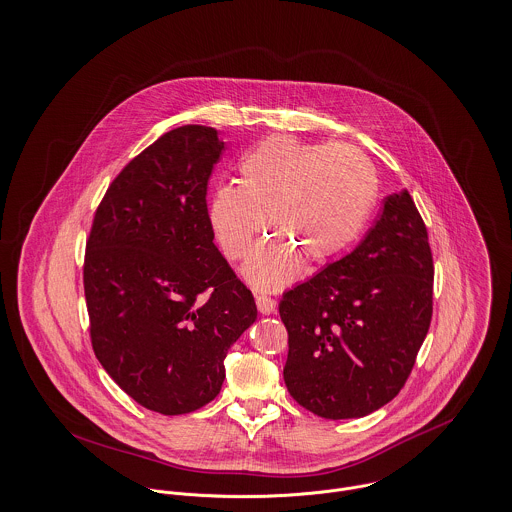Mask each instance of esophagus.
<instances>
[{
    "instance_id": "esophagus-1",
    "label": "esophagus",
    "mask_w": 512,
    "mask_h": 512,
    "mask_svg": "<svg viewBox=\"0 0 512 512\" xmlns=\"http://www.w3.org/2000/svg\"><path fill=\"white\" fill-rule=\"evenodd\" d=\"M255 304L261 314H273L277 310V300L267 294H255Z\"/></svg>"
}]
</instances>
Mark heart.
Masks as SVG:
<instances>
[{
    "mask_svg": "<svg viewBox=\"0 0 512 512\" xmlns=\"http://www.w3.org/2000/svg\"><path fill=\"white\" fill-rule=\"evenodd\" d=\"M237 184L218 186L208 222L224 255L245 257L265 216L275 235L245 263L259 290H279L300 273V261L320 265L359 235L377 200V172L355 147L302 143L275 135L239 161Z\"/></svg>",
    "mask_w": 512,
    "mask_h": 512,
    "instance_id": "heart-1",
    "label": "heart"
}]
</instances>
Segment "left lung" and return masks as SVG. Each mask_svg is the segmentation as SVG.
<instances>
[{"label": "left lung", "instance_id": "left-lung-1", "mask_svg": "<svg viewBox=\"0 0 512 512\" xmlns=\"http://www.w3.org/2000/svg\"><path fill=\"white\" fill-rule=\"evenodd\" d=\"M434 261L408 190L391 194L373 228L340 261L284 292V383L300 406L361 418L404 387L432 320Z\"/></svg>", "mask_w": 512, "mask_h": 512}]
</instances>
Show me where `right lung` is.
Listing matches in <instances>:
<instances>
[{"label": "right lung", "mask_w": 512, "mask_h": 512, "mask_svg": "<svg viewBox=\"0 0 512 512\" xmlns=\"http://www.w3.org/2000/svg\"><path fill=\"white\" fill-rule=\"evenodd\" d=\"M222 151L214 127L161 135L115 176L86 241L94 353L129 397L165 416L218 397L228 349L257 318L208 222Z\"/></svg>", "instance_id": "right-lung-1"}]
</instances>
